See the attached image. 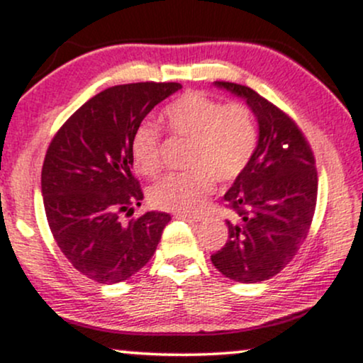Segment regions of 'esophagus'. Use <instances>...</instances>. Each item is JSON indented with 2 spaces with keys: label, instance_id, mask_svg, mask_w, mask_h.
I'll use <instances>...</instances> for the list:
<instances>
[{
  "label": "esophagus",
  "instance_id": "1",
  "mask_svg": "<svg viewBox=\"0 0 363 363\" xmlns=\"http://www.w3.org/2000/svg\"><path fill=\"white\" fill-rule=\"evenodd\" d=\"M175 217H177V218H184V220H188V222H200L201 220V217H198V215L179 213V215H175Z\"/></svg>",
  "mask_w": 363,
  "mask_h": 363
}]
</instances>
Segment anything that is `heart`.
<instances>
[{"label": "heart", "mask_w": 363, "mask_h": 363, "mask_svg": "<svg viewBox=\"0 0 363 363\" xmlns=\"http://www.w3.org/2000/svg\"><path fill=\"white\" fill-rule=\"evenodd\" d=\"M172 136L189 141L186 153L188 172L170 174L148 189L155 208L177 213L198 212L212 194L215 181H236L252 162L258 145L253 111L242 103L222 105L200 91H189L165 106L162 115ZM162 134L143 123L130 139L134 169L146 177L160 170Z\"/></svg>", "instance_id": "1"}]
</instances>
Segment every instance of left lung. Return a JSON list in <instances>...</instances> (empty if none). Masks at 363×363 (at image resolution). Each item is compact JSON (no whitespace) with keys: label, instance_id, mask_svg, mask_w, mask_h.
Segmentation results:
<instances>
[{"label":"left lung","instance_id":"1","mask_svg":"<svg viewBox=\"0 0 363 363\" xmlns=\"http://www.w3.org/2000/svg\"><path fill=\"white\" fill-rule=\"evenodd\" d=\"M215 86L245 98L258 121L252 162L224 194L236 218L225 220L227 242L212 255L218 272L252 284L281 272L306 240L317 205L315 158L296 122L274 103L248 86Z\"/></svg>","mask_w":363,"mask_h":363}]
</instances>
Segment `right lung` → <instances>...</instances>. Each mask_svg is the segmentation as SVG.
<instances>
[{"label":"right lung","instance_id":"obj_1","mask_svg":"<svg viewBox=\"0 0 363 363\" xmlns=\"http://www.w3.org/2000/svg\"><path fill=\"white\" fill-rule=\"evenodd\" d=\"M177 82L113 86L86 101L48 146L41 191L51 234L67 260L99 284H115L141 270L160 242L170 215L146 212L123 224L121 215L141 206L130 139Z\"/></svg>","mask_w":363,"mask_h":363}]
</instances>
